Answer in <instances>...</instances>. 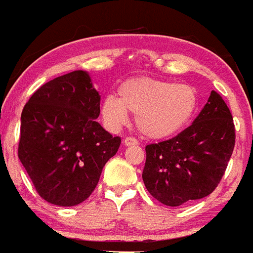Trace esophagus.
Segmentation results:
<instances>
[{
    "mask_svg": "<svg viewBox=\"0 0 253 253\" xmlns=\"http://www.w3.org/2000/svg\"><path fill=\"white\" fill-rule=\"evenodd\" d=\"M124 143L126 146H134V145H137L138 141L136 140V138H134V137H126L124 140Z\"/></svg>",
    "mask_w": 253,
    "mask_h": 253,
    "instance_id": "34e87169",
    "label": "esophagus"
}]
</instances>
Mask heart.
Segmentation results:
<instances>
[{
	"mask_svg": "<svg viewBox=\"0 0 253 253\" xmlns=\"http://www.w3.org/2000/svg\"><path fill=\"white\" fill-rule=\"evenodd\" d=\"M197 105V92L188 84L140 77L122 84L119 97L106 96L101 112L111 128L126 122L127 111L136 113L137 128L145 136L162 138L187 125Z\"/></svg>",
	"mask_w": 253,
	"mask_h": 253,
	"instance_id": "1",
	"label": "heart"
}]
</instances>
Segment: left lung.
Returning a JSON list of instances; mask_svg holds the SVG:
<instances>
[{
  "label": "left lung",
  "mask_w": 253,
  "mask_h": 253,
  "mask_svg": "<svg viewBox=\"0 0 253 253\" xmlns=\"http://www.w3.org/2000/svg\"><path fill=\"white\" fill-rule=\"evenodd\" d=\"M235 141L230 108L212 91L191 126L169 140L146 146V188L171 207L206 197L225 174Z\"/></svg>",
  "instance_id": "left-lung-1"
}]
</instances>
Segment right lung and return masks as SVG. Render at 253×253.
<instances>
[{"mask_svg": "<svg viewBox=\"0 0 253 253\" xmlns=\"http://www.w3.org/2000/svg\"><path fill=\"white\" fill-rule=\"evenodd\" d=\"M100 100L88 73L73 71L42 84L23 107L18 159L49 204L84 202L119 151L121 137L96 121Z\"/></svg>", "mask_w": 253, "mask_h": 253, "instance_id": "1", "label": "right lung"}]
</instances>
